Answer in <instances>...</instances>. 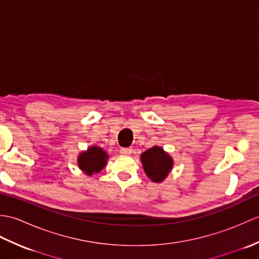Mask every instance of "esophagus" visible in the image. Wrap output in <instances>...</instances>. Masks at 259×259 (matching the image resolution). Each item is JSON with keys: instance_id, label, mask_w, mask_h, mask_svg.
Wrapping results in <instances>:
<instances>
[{"instance_id": "1", "label": "esophagus", "mask_w": 259, "mask_h": 259, "mask_svg": "<svg viewBox=\"0 0 259 259\" xmlns=\"http://www.w3.org/2000/svg\"><path fill=\"white\" fill-rule=\"evenodd\" d=\"M131 152H133V149H131V148H121L120 149L121 155H124V156L131 155Z\"/></svg>"}]
</instances>
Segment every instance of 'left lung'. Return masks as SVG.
<instances>
[{
	"instance_id": "1",
	"label": "left lung",
	"mask_w": 259,
	"mask_h": 259,
	"mask_svg": "<svg viewBox=\"0 0 259 259\" xmlns=\"http://www.w3.org/2000/svg\"><path fill=\"white\" fill-rule=\"evenodd\" d=\"M140 160L147 177L156 184L162 183L174 168L172 157L159 146L142 152Z\"/></svg>"
}]
</instances>
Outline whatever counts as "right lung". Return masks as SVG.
Segmentation results:
<instances>
[{
    "instance_id": "right-lung-1",
    "label": "right lung",
    "mask_w": 259,
    "mask_h": 259,
    "mask_svg": "<svg viewBox=\"0 0 259 259\" xmlns=\"http://www.w3.org/2000/svg\"><path fill=\"white\" fill-rule=\"evenodd\" d=\"M109 155L101 147L91 146L87 150L81 151L78 155V167L84 175L91 177L92 175L99 174L106 167Z\"/></svg>"
}]
</instances>
